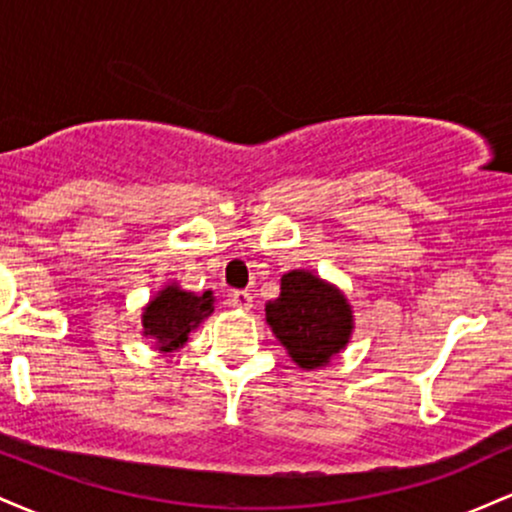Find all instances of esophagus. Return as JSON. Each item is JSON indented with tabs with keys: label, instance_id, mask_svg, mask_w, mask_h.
<instances>
[{
	"label": "esophagus",
	"instance_id": "34e87169",
	"mask_svg": "<svg viewBox=\"0 0 512 512\" xmlns=\"http://www.w3.org/2000/svg\"><path fill=\"white\" fill-rule=\"evenodd\" d=\"M228 303H231L233 308H238V310H250L252 308V296L248 291H233L231 296H228Z\"/></svg>",
	"mask_w": 512,
	"mask_h": 512
}]
</instances>
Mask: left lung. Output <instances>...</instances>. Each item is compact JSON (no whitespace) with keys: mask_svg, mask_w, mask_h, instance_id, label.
<instances>
[{"mask_svg":"<svg viewBox=\"0 0 512 512\" xmlns=\"http://www.w3.org/2000/svg\"><path fill=\"white\" fill-rule=\"evenodd\" d=\"M267 322L291 361L305 370L327 366L349 344L354 315L344 293L305 269L281 276L279 298L264 305Z\"/></svg>","mask_w":512,"mask_h":512,"instance_id":"8db88e82","label":"left lung"}]
</instances>
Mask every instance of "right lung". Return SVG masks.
<instances>
[{
    "label": "right lung",
    "instance_id": "add662e5",
    "mask_svg": "<svg viewBox=\"0 0 512 512\" xmlns=\"http://www.w3.org/2000/svg\"><path fill=\"white\" fill-rule=\"evenodd\" d=\"M211 313H214V293L204 291L197 296L182 291L178 284H170L158 291L144 308V337H149L158 351H175Z\"/></svg>",
    "mask_w": 512,
    "mask_h": 512
}]
</instances>
